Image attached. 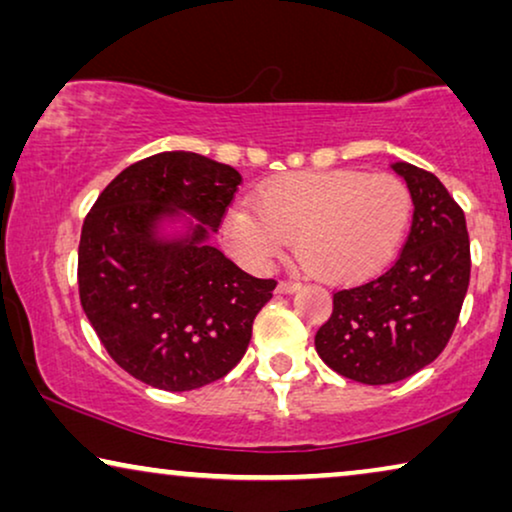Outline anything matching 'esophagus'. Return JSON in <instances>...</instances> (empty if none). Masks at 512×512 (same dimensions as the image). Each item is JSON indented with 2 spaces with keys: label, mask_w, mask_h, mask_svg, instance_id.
Here are the masks:
<instances>
[{
  "label": "esophagus",
  "mask_w": 512,
  "mask_h": 512,
  "mask_svg": "<svg viewBox=\"0 0 512 512\" xmlns=\"http://www.w3.org/2000/svg\"><path fill=\"white\" fill-rule=\"evenodd\" d=\"M300 289L298 282H291V279H282V282L277 284V293H296Z\"/></svg>",
  "instance_id": "obj_1"
}]
</instances>
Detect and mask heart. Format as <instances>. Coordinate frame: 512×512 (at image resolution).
<instances>
[{
    "label": "heart",
    "mask_w": 512,
    "mask_h": 512,
    "mask_svg": "<svg viewBox=\"0 0 512 512\" xmlns=\"http://www.w3.org/2000/svg\"><path fill=\"white\" fill-rule=\"evenodd\" d=\"M408 221L410 193L394 177L300 172L265 181L254 207H230L223 242L244 265L265 270L296 240L307 272L326 282H356L389 263Z\"/></svg>",
    "instance_id": "heart-1"
}]
</instances>
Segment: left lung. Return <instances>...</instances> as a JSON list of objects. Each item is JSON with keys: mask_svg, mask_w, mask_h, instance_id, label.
Segmentation results:
<instances>
[{"mask_svg": "<svg viewBox=\"0 0 512 512\" xmlns=\"http://www.w3.org/2000/svg\"><path fill=\"white\" fill-rule=\"evenodd\" d=\"M394 170L410 188L412 226L382 275L333 293V312L314 335L321 361L347 380L394 384L436 361L450 342L471 282L466 216L436 174Z\"/></svg>", "mask_w": 512, "mask_h": 512, "instance_id": "1", "label": "left lung"}]
</instances>
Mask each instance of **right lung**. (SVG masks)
Masks as SVG:
<instances>
[{
    "instance_id": "add662e5",
    "label": "right lung",
    "mask_w": 512,
    "mask_h": 512,
    "mask_svg": "<svg viewBox=\"0 0 512 512\" xmlns=\"http://www.w3.org/2000/svg\"><path fill=\"white\" fill-rule=\"evenodd\" d=\"M235 167L167 151L125 167L83 221L79 296L111 359L144 384L191 391L242 361L275 279H258L207 244L237 186ZM177 208L202 220L188 243H158L152 226Z\"/></svg>"
}]
</instances>
